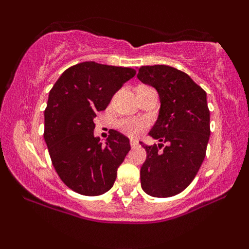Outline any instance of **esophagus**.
I'll list each match as a JSON object with an SVG mask.
<instances>
[{
	"mask_svg": "<svg viewBox=\"0 0 249 249\" xmlns=\"http://www.w3.org/2000/svg\"><path fill=\"white\" fill-rule=\"evenodd\" d=\"M130 145H131V147H136L137 145H138V142H137V139L131 138L130 139Z\"/></svg>",
	"mask_w": 249,
	"mask_h": 249,
	"instance_id": "1",
	"label": "esophagus"
}]
</instances>
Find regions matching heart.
<instances>
[{
  "label": "heart",
  "mask_w": 249,
  "mask_h": 249,
  "mask_svg": "<svg viewBox=\"0 0 249 249\" xmlns=\"http://www.w3.org/2000/svg\"><path fill=\"white\" fill-rule=\"evenodd\" d=\"M118 126L123 132L130 134V136H137L144 130L146 124L139 119H122Z\"/></svg>",
  "instance_id": "obj_1"
}]
</instances>
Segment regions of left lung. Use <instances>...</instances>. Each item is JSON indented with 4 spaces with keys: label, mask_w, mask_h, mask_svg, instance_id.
I'll list each match as a JSON object with an SVG mask.
<instances>
[{
    "label": "left lung",
    "mask_w": 249,
    "mask_h": 249,
    "mask_svg": "<svg viewBox=\"0 0 249 249\" xmlns=\"http://www.w3.org/2000/svg\"><path fill=\"white\" fill-rule=\"evenodd\" d=\"M137 77L158 91L161 103L148 133L160 144L141 142L146 151L142 188L156 198L177 196L196 178L206 156L211 134L206 92L187 73L168 65L141 67Z\"/></svg>",
    "instance_id": "left-lung-1"
}]
</instances>
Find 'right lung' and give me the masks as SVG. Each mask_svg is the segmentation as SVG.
<instances>
[{"label":"right lung","instance_id":"1","mask_svg":"<svg viewBox=\"0 0 249 249\" xmlns=\"http://www.w3.org/2000/svg\"><path fill=\"white\" fill-rule=\"evenodd\" d=\"M134 75L131 68L83 62L65 70L50 90L44 141L58 177L76 193L101 196L113 186L130 141L111 130L103 144L93 136V118Z\"/></svg>","mask_w":249,"mask_h":249}]
</instances>
